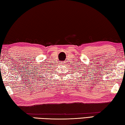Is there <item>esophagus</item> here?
<instances>
[{"mask_svg": "<svg viewBox=\"0 0 125 125\" xmlns=\"http://www.w3.org/2000/svg\"><path fill=\"white\" fill-rule=\"evenodd\" d=\"M61 64H62V65H64L65 64H66V63H65V62H63L62 63H61Z\"/></svg>", "mask_w": 125, "mask_h": 125, "instance_id": "34e87169", "label": "esophagus"}]
</instances>
